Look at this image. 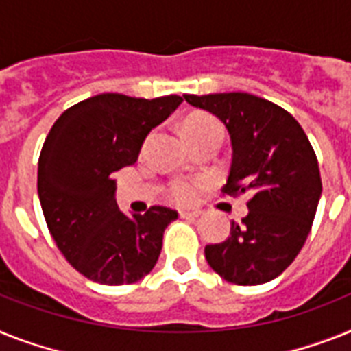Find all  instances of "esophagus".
Instances as JSON below:
<instances>
[{"instance_id": "obj_1", "label": "esophagus", "mask_w": 351, "mask_h": 351, "mask_svg": "<svg viewBox=\"0 0 351 351\" xmlns=\"http://www.w3.org/2000/svg\"><path fill=\"white\" fill-rule=\"evenodd\" d=\"M179 215H181L182 219H195V217L201 215V211L199 210H181L179 211Z\"/></svg>"}]
</instances>
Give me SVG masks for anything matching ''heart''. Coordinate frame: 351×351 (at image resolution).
Returning <instances> with one entry per match:
<instances>
[{
	"instance_id": "b5f03b06",
	"label": "heart",
	"mask_w": 351,
	"mask_h": 351,
	"mask_svg": "<svg viewBox=\"0 0 351 351\" xmlns=\"http://www.w3.org/2000/svg\"><path fill=\"white\" fill-rule=\"evenodd\" d=\"M222 132L221 123L215 120L210 114H204V112H199V114H192L190 118L182 121V134L184 138L192 134H201V132ZM197 193H199V186L195 182L188 181H178L173 182L172 188H170V195L176 202L179 204H190L197 199Z\"/></svg>"
}]
</instances>
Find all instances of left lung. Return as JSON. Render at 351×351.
<instances>
[{"label":"left lung","instance_id":"8db88e82","mask_svg":"<svg viewBox=\"0 0 351 351\" xmlns=\"http://www.w3.org/2000/svg\"><path fill=\"white\" fill-rule=\"evenodd\" d=\"M184 100L228 129L231 167L222 192L251 195L242 224L231 222L230 237L206 245L204 256L226 282H271L294 262L314 222L321 176L311 141L285 109L249 93Z\"/></svg>","mask_w":351,"mask_h":351}]
</instances>
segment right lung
Masks as SVG:
<instances>
[{
  "label": "right lung",
  "mask_w": 351,
  "mask_h": 351,
  "mask_svg": "<svg viewBox=\"0 0 351 351\" xmlns=\"http://www.w3.org/2000/svg\"><path fill=\"white\" fill-rule=\"evenodd\" d=\"M181 102L178 95L154 100L97 95L62 112L43 145L37 193L46 224L66 260L93 282L134 283L158 262L163 233L178 211H120L114 172L138 161L150 130Z\"/></svg>",
  "instance_id": "1"
}]
</instances>
